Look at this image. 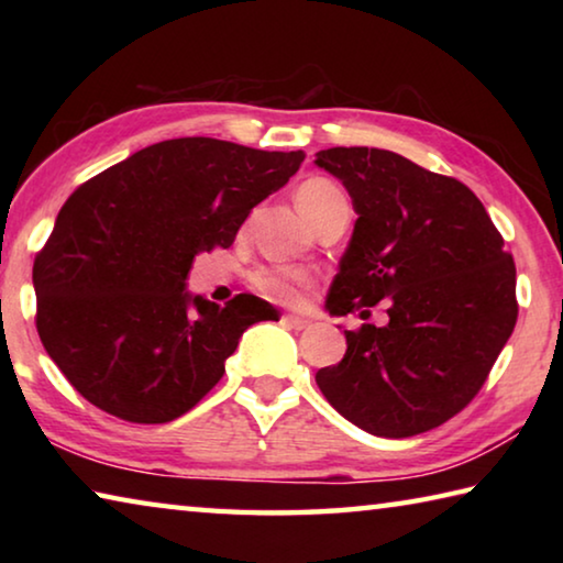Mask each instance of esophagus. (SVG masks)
<instances>
[{"label": "esophagus", "instance_id": "obj_1", "mask_svg": "<svg viewBox=\"0 0 563 563\" xmlns=\"http://www.w3.org/2000/svg\"><path fill=\"white\" fill-rule=\"evenodd\" d=\"M283 322H285V325H288V328H295V330L310 328V320L302 318V316H283Z\"/></svg>", "mask_w": 563, "mask_h": 563}]
</instances>
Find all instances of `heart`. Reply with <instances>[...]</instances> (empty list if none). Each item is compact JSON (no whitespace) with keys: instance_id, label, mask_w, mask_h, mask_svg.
Here are the masks:
<instances>
[{"instance_id":"1","label":"heart","mask_w":563,"mask_h":563,"mask_svg":"<svg viewBox=\"0 0 563 563\" xmlns=\"http://www.w3.org/2000/svg\"><path fill=\"white\" fill-rule=\"evenodd\" d=\"M295 198H298L300 211L308 216L310 223H316L328 208L347 201L335 180L322 178V176H312L308 180H302L298 190H295ZM251 285L253 290L263 295L265 300H273L280 305H295L300 302L302 295L310 290L312 275L300 268H265L253 275Z\"/></svg>"}]
</instances>
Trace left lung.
Wrapping results in <instances>:
<instances>
[{
	"instance_id": "obj_1",
	"label": "left lung",
	"mask_w": 563,
	"mask_h": 563,
	"mask_svg": "<svg viewBox=\"0 0 563 563\" xmlns=\"http://www.w3.org/2000/svg\"><path fill=\"white\" fill-rule=\"evenodd\" d=\"M316 164L357 211L325 308L389 305L385 328L345 330V357L318 369L320 393L369 434L434 430L476 397L517 325L514 258L462 180L367 146L318 151Z\"/></svg>"
}]
</instances>
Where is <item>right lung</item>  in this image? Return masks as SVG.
<instances>
[{"instance_id": "add662e5", "label": "right lung", "mask_w": 563, "mask_h": 563, "mask_svg": "<svg viewBox=\"0 0 563 563\" xmlns=\"http://www.w3.org/2000/svg\"><path fill=\"white\" fill-rule=\"evenodd\" d=\"M302 158L170 139L66 198L32 278L36 332L76 393L133 424L170 422L211 393L243 332L280 312L251 292L190 298L186 275L198 253L231 247Z\"/></svg>"}]
</instances>
